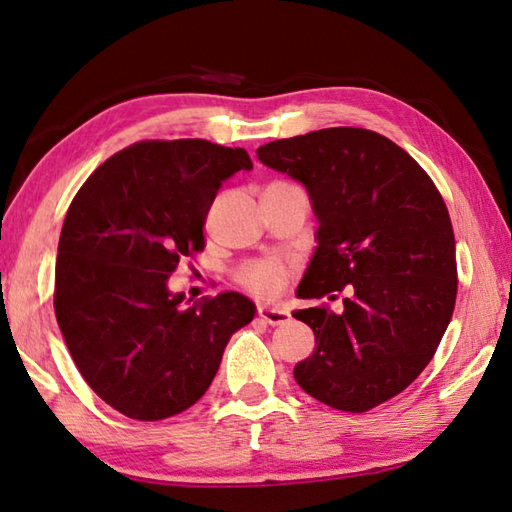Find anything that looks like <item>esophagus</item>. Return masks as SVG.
<instances>
[{
	"mask_svg": "<svg viewBox=\"0 0 512 512\" xmlns=\"http://www.w3.org/2000/svg\"><path fill=\"white\" fill-rule=\"evenodd\" d=\"M258 316L260 321L269 325H283L289 321V312L283 307H272V305H258Z\"/></svg>",
	"mask_w": 512,
	"mask_h": 512,
	"instance_id": "1",
	"label": "esophagus"
}]
</instances>
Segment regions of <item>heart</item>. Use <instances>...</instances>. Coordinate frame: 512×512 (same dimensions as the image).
<instances>
[{"mask_svg":"<svg viewBox=\"0 0 512 512\" xmlns=\"http://www.w3.org/2000/svg\"><path fill=\"white\" fill-rule=\"evenodd\" d=\"M289 274H292V265H287L285 260H249L243 267H238L236 281L254 296L272 298L276 294H281Z\"/></svg>","mask_w":512,"mask_h":512,"instance_id":"1","label":"heart"}]
</instances>
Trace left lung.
<instances>
[{
	"label": "left lung",
	"instance_id": "8db88e82",
	"mask_svg": "<svg viewBox=\"0 0 512 512\" xmlns=\"http://www.w3.org/2000/svg\"><path fill=\"white\" fill-rule=\"evenodd\" d=\"M258 160L303 182L318 247L298 298L345 292L294 312L316 350L294 368L325 406L368 412L397 397L432 361L457 301L455 231L419 162L381 133L334 127L274 140Z\"/></svg>",
	"mask_w": 512,
	"mask_h": 512
}]
</instances>
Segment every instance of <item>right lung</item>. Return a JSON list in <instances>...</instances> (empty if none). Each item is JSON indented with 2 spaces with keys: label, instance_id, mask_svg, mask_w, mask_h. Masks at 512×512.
Here are the masks:
<instances>
[{
  "label": "right lung",
  "instance_id": "1",
  "mask_svg": "<svg viewBox=\"0 0 512 512\" xmlns=\"http://www.w3.org/2000/svg\"><path fill=\"white\" fill-rule=\"evenodd\" d=\"M252 169L245 149L142 140L111 156L66 211L55 263V316L89 388L124 417H176L207 392L229 336L254 318L243 294L191 307L167 278L205 249L220 185Z\"/></svg>",
  "mask_w": 512,
  "mask_h": 512
}]
</instances>
